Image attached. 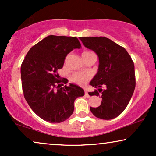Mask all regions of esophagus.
I'll return each instance as SVG.
<instances>
[{"label": "esophagus", "mask_w": 156, "mask_h": 156, "mask_svg": "<svg viewBox=\"0 0 156 156\" xmlns=\"http://www.w3.org/2000/svg\"><path fill=\"white\" fill-rule=\"evenodd\" d=\"M84 94H85V97H87V98H89V97H90V95H89V94H88V91H85V92H84Z\"/></svg>", "instance_id": "34e87169"}]
</instances>
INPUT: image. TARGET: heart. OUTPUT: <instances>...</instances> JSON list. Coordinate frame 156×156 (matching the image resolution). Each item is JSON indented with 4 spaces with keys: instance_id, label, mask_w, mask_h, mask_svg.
<instances>
[{
    "instance_id": "heart-1",
    "label": "heart",
    "mask_w": 156,
    "mask_h": 156,
    "mask_svg": "<svg viewBox=\"0 0 156 156\" xmlns=\"http://www.w3.org/2000/svg\"><path fill=\"white\" fill-rule=\"evenodd\" d=\"M91 55H94V53L93 52H91V51H85V52L82 53V57H87ZM88 79V75L84 74L82 73H80V72H74V73L72 74V76H70V80H71L72 82L77 83L78 84H84Z\"/></svg>"
}]
</instances>
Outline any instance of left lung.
<instances>
[{
  "instance_id": "8db88e82",
  "label": "left lung",
  "mask_w": 156,
  "mask_h": 156,
  "mask_svg": "<svg viewBox=\"0 0 156 156\" xmlns=\"http://www.w3.org/2000/svg\"><path fill=\"white\" fill-rule=\"evenodd\" d=\"M87 48L93 50L99 57V67L89 83L97 88L90 96L102 98L101 105L90 107L96 117L110 120L122 113L133 95L136 87L134 64L125 48L104 37H80ZM103 89H102V87Z\"/></svg>"
}]
</instances>
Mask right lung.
I'll list each match as a JSON object with an SVG mask.
<instances>
[{
    "label": "right lung",
    "instance_id": "add662e5",
    "mask_svg": "<svg viewBox=\"0 0 156 156\" xmlns=\"http://www.w3.org/2000/svg\"><path fill=\"white\" fill-rule=\"evenodd\" d=\"M80 49L76 37L49 35L32 47L21 65L25 99L31 109L43 120L58 123L74 112V102L84 95V89L71 84L61 87L57 69L63 67L67 54Z\"/></svg>",
    "mask_w": 156,
    "mask_h": 156
}]
</instances>
